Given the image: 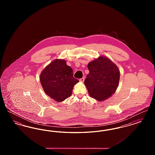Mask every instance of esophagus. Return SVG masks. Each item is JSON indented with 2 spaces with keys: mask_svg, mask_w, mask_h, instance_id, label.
I'll list each match as a JSON object with an SVG mask.
<instances>
[{
  "mask_svg": "<svg viewBox=\"0 0 155 155\" xmlns=\"http://www.w3.org/2000/svg\"><path fill=\"white\" fill-rule=\"evenodd\" d=\"M84 80H85L84 77H82V78H81L80 79V81H81V82H84Z\"/></svg>",
  "mask_w": 155,
  "mask_h": 155,
  "instance_id": "esophagus-1",
  "label": "esophagus"
}]
</instances>
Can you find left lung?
Listing matches in <instances>:
<instances>
[{
    "mask_svg": "<svg viewBox=\"0 0 155 155\" xmlns=\"http://www.w3.org/2000/svg\"><path fill=\"white\" fill-rule=\"evenodd\" d=\"M88 68L89 73L84 84L90 96L98 101L110 97L118 87V67L107 58L101 56L89 63Z\"/></svg>",
    "mask_w": 155,
    "mask_h": 155,
    "instance_id": "8db88e82",
    "label": "left lung"
}]
</instances>
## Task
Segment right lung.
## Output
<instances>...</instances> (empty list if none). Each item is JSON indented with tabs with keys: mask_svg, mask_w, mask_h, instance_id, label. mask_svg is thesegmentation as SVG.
Listing matches in <instances>:
<instances>
[{
	"mask_svg": "<svg viewBox=\"0 0 155 155\" xmlns=\"http://www.w3.org/2000/svg\"><path fill=\"white\" fill-rule=\"evenodd\" d=\"M40 81L46 94L58 102L71 96L74 85L79 82L73 77V69L60 59L54 60L45 67Z\"/></svg>",
	"mask_w": 155,
	"mask_h": 155,
	"instance_id": "right-lung-1",
	"label": "right lung"
}]
</instances>
